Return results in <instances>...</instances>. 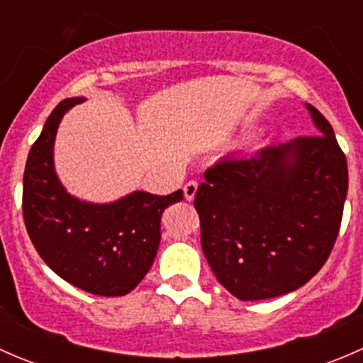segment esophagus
Masks as SVG:
<instances>
[{"label": "esophagus", "mask_w": 363, "mask_h": 363, "mask_svg": "<svg viewBox=\"0 0 363 363\" xmlns=\"http://www.w3.org/2000/svg\"><path fill=\"white\" fill-rule=\"evenodd\" d=\"M196 189H199V182H196V181L186 182V184H184V199L188 200V202H191V200L195 199Z\"/></svg>", "instance_id": "esophagus-1"}]
</instances>
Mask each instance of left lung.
Listing matches in <instances>:
<instances>
[{"label":"left lung","mask_w":363,"mask_h":363,"mask_svg":"<svg viewBox=\"0 0 363 363\" xmlns=\"http://www.w3.org/2000/svg\"><path fill=\"white\" fill-rule=\"evenodd\" d=\"M316 135L226 158L205 172L195 208L202 250L240 300L303 286L327 262L347 195V163L323 113L306 104Z\"/></svg>","instance_id":"obj_1"}]
</instances>
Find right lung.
<instances>
[{"label":"right lung","mask_w":363,"mask_h":363,"mask_svg":"<svg viewBox=\"0 0 363 363\" xmlns=\"http://www.w3.org/2000/svg\"><path fill=\"white\" fill-rule=\"evenodd\" d=\"M86 98H67L47 117L24 170L26 230L43 262L73 286L93 295L130 294L151 269L160 247L161 214L182 189L160 196L133 191L111 203L69 195L54 167L61 119Z\"/></svg>","instance_id":"add662e5"}]
</instances>
